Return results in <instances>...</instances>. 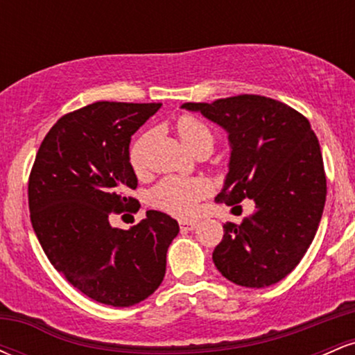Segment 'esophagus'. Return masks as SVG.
Here are the masks:
<instances>
[{
    "label": "esophagus",
    "instance_id": "obj_1",
    "mask_svg": "<svg viewBox=\"0 0 355 355\" xmlns=\"http://www.w3.org/2000/svg\"><path fill=\"white\" fill-rule=\"evenodd\" d=\"M197 227V222H187V220H182L180 222V230L182 232H190Z\"/></svg>",
    "mask_w": 355,
    "mask_h": 355
}]
</instances>
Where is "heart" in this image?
<instances>
[{
  "instance_id": "obj_1",
  "label": "heart",
  "mask_w": 355,
  "mask_h": 355,
  "mask_svg": "<svg viewBox=\"0 0 355 355\" xmlns=\"http://www.w3.org/2000/svg\"><path fill=\"white\" fill-rule=\"evenodd\" d=\"M177 128L182 141L190 150H195L203 145L214 146V133H211L210 126L205 121H202L200 118L191 115L182 116L178 120ZM144 144L145 138H140L130 150V164H132L133 168H140L141 166ZM209 190V183L198 180V178L170 177L155 187V190L152 191V202L158 209L177 215V217H190L197 210L200 198L205 197Z\"/></svg>"
}]
</instances>
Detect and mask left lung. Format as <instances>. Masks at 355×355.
Returning a JSON list of instances; mask_svg holds the SVG:
<instances>
[{
    "label": "left lung",
    "mask_w": 355,
    "mask_h": 355,
    "mask_svg": "<svg viewBox=\"0 0 355 355\" xmlns=\"http://www.w3.org/2000/svg\"><path fill=\"white\" fill-rule=\"evenodd\" d=\"M182 108L200 112L229 135V173L217 200L255 202L252 217L223 225L215 267L242 287L280 282L302 260L325 205L324 162L311 123L282 101L259 95Z\"/></svg>",
    "instance_id": "obj_1"
}]
</instances>
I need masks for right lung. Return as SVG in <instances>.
Masks as SVG:
<instances>
[{
	"mask_svg": "<svg viewBox=\"0 0 355 355\" xmlns=\"http://www.w3.org/2000/svg\"><path fill=\"white\" fill-rule=\"evenodd\" d=\"M162 103L96 101L61 116L36 153L28 183L31 225L53 267L89 299L130 307L160 287L178 223L148 210L128 230L112 214L137 205L132 135Z\"/></svg>",
	"mask_w": 355,
	"mask_h": 355,
	"instance_id": "add662e5",
	"label": "right lung"
}]
</instances>
